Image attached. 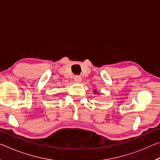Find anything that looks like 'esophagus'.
Listing matches in <instances>:
<instances>
[{
    "label": "esophagus",
    "mask_w": 160,
    "mask_h": 160,
    "mask_svg": "<svg viewBox=\"0 0 160 160\" xmlns=\"http://www.w3.org/2000/svg\"><path fill=\"white\" fill-rule=\"evenodd\" d=\"M74 79L76 82H80L81 81H82V78H81L80 76H78V75H76V76L74 78Z\"/></svg>",
    "instance_id": "obj_1"
}]
</instances>
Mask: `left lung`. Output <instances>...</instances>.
Instances as JSON below:
<instances>
[{
  "instance_id": "8db88e82",
  "label": "left lung",
  "mask_w": 160,
  "mask_h": 160,
  "mask_svg": "<svg viewBox=\"0 0 160 160\" xmlns=\"http://www.w3.org/2000/svg\"><path fill=\"white\" fill-rule=\"evenodd\" d=\"M94 93H95V94H96V93H97V91H94Z\"/></svg>"
}]
</instances>
